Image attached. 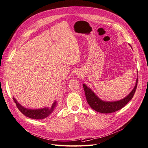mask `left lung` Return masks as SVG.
<instances>
[{
  "instance_id": "left-lung-1",
  "label": "left lung",
  "mask_w": 148,
  "mask_h": 148,
  "mask_svg": "<svg viewBox=\"0 0 148 148\" xmlns=\"http://www.w3.org/2000/svg\"><path fill=\"white\" fill-rule=\"evenodd\" d=\"M137 84L138 78L136 79L135 87L128 96L124 97L123 99L113 102H107L101 100L85 84H83V86L85 91L86 101L91 108L99 113H110L121 109L132 99L135 92L136 87H137Z\"/></svg>"
}]
</instances>
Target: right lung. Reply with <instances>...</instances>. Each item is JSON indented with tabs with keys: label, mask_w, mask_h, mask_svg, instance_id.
<instances>
[{
	"label": "right lung",
	"mask_w": 148,
	"mask_h": 148,
	"mask_svg": "<svg viewBox=\"0 0 148 148\" xmlns=\"http://www.w3.org/2000/svg\"><path fill=\"white\" fill-rule=\"evenodd\" d=\"M13 99L14 102L16 103V106H17L18 108L22 113L24 114L27 117L35 119H41L49 116L53 112L57 103V101H55L53 103V104L51 108L45 107L40 109H34V110H33V109L26 108L22 106L21 104H19L18 102L16 101V99L14 97H13Z\"/></svg>",
	"instance_id": "add662e5"
}]
</instances>
